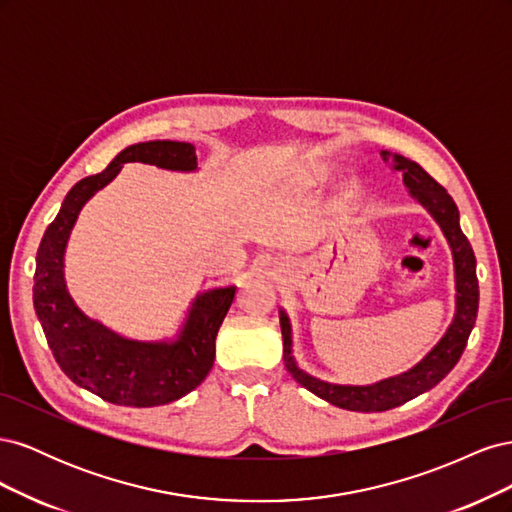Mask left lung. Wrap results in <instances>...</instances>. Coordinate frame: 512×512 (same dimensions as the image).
I'll use <instances>...</instances> for the list:
<instances>
[{"instance_id":"8db88e82","label":"left lung","mask_w":512,"mask_h":512,"mask_svg":"<svg viewBox=\"0 0 512 512\" xmlns=\"http://www.w3.org/2000/svg\"><path fill=\"white\" fill-rule=\"evenodd\" d=\"M386 156V151L382 153ZM395 168L404 170V181L412 196L423 203L433 218L442 226L444 235L453 247L455 256V275H457V314L446 331L442 342L433 348L425 359L418 363L408 374L389 378L374 386H335L320 382L294 365L290 354V322L286 314H280L282 337H284V365L301 386L312 391L320 399L329 401L337 408H346L354 412H384L397 408L406 401L414 399L429 389H433L448 371H451L466 350L468 337L476 322L478 312V277H476V256L468 237L459 228V209L442 185L412 160L395 156Z\"/></svg>"}]
</instances>
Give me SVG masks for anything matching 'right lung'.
<instances>
[{
    "mask_svg": "<svg viewBox=\"0 0 512 512\" xmlns=\"http://www.w3.org/2000/svg\"><path fill=\"white\" fill-rule=\"evenodd\" d=\"M126 162L194 170L190 143L151 141L123 149L102 173L81 179L68 192L57 218L46 228L36 254L34 307L61 371L83 389L117 406L153 408L194 391L215 361V337L235 301V286L198 297L177 344H141L89 320L64 284V250L81 207L113 181Z\"/></svg>",
    "mask_w": 512,
    "mask_h": 512,
    "instance_id": "1",
    "label": "right lung"
}]
</instances>
